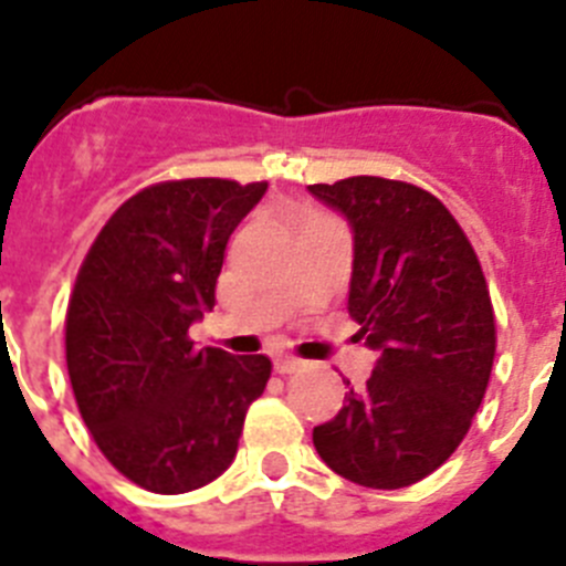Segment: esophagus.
Wrapping results in <instances>:
<instances>
[{"mask_svg": "<svg viewBox=\"0 0 566 566\" xmlns=\"http://www.w3.org/2000/svg\"><path fill=\"white\" fill-rule=\"evenodd\" d=\"M273 366H276L279 375H290V371L302 369L304 360H302V358H295V355H279V358L273 360Z\"/></svg>", "mask_w": 566, "mask_h": 566, "instance_id": "34e87169", "label": "esophagus"}]
</instances>
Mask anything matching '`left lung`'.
Masks as SVG:
<instances>
[{
  "label": "left lung",
  "mask_w": 566,
  "mask_h": 566,
  "mask_svg": "<svg viewBox=\"0 0 566 566\" xmlns=\"http://www.w3.org/2000/svg\"><path fill=\"white\" fill-rule=\"evenodd\" d=\"M307 188L353 228L349 315L378 353L364 389L315 426L313 446L355 485H415L454 454L491 380L496 321L480 259L451 211L411 182Z\"/></svg>",
  "instance_id": "1"
}]
</instances>
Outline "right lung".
<instances>
[{"label": "right lung", "instance_id": "add662e5", "mask_svg": "<svg viewBox=\"0 0 566 566\" xmlns=\"http://www.w3.org/2000/svg\"><path fill=\"white\" fill-rule=\"evenodd\" d=\"M268 182L220 177L137 191L81 264L67 307V371L86 429L126 480L151 493L208 485L233 462L271 358L195 349L226 245Z\"/></svg>", "mask_w": 566, "mask_h": 566}]
</instances>
